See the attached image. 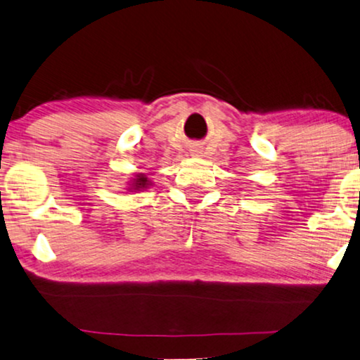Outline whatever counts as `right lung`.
Masks as SVG:
<instances>
[{
    "instance_id": "right-lung-1",
    "label": "right lung",
    "mask_w": 360,
    "mask_h": 360,
    "mask_svg": "<svg viewBox=\"0 0 360 360\" xmlns=\"http://www.w3.org/2000/svg\"><path fill=\"white\" fill-rule=\"evenodd\" d=\"M149 185H152L150 180L147 179L144 174H137L136 179L131 180L129 188H127V190H129V191H142L144 188H147Z\"/></svg>"
}]
</instances>
